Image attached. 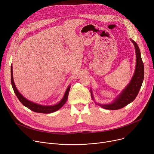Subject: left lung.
Instances as JSON below:
<instances>
[{
  "mask_svg": "<svg viewBox=\"0 0 154 154\" xmlns=\"http://www.w3.org/2000/svg\"><path fill=\"white\" fill-rule=\"evenodd\" d=\"M131 40L134 45L136 53V66L134 75L131 82L128 83L127 86L119 95V96H117V97L113 101L112 103L109 104H100L96 103V104L99 105L103 109L109 110H117L123 108L127 105L134 100L140 89L144 78L143 63L142 60L140 51L138 45L134 40ZM91 97L94 100L92 92Z\"/></svg>",
  "mask_w": 154,
  "mask_h": 154,
  "instance_id": "1",
  "label": "left lung"
}]
</instances>
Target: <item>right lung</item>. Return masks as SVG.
<instances>
[{
  "mask_svg": "<svg viewBox=\"0 0 154 154\" xmlns=\"http://www.w3.org/2000/svg\"><path fill=\"white\" fill-rule=\"evenodd\" d=\"M11 84L12 86L14 89V91L15 94V95H17L18 99L20 100V102L24 106L27 107L30 110L38 112V113H43V114H50V113H52L54 112H55L57 110H58L60 109L63 105L66 103L67 99L68 98V95L69 92L70 91V86L69 85L68 88H67V90L65 92L64 96L63 99L58 103L55 105H53V106H43V105H40L34 102H32L27 99H26L23 95L17 91V88H16L14 82V79H13V71H12V66H11Z\"/></svg>",
  "mask_w": 154,
  "mask_h": 154,
  "instance_id": "right-lung-1",
  "label": "right lung"
}]
</instances>
